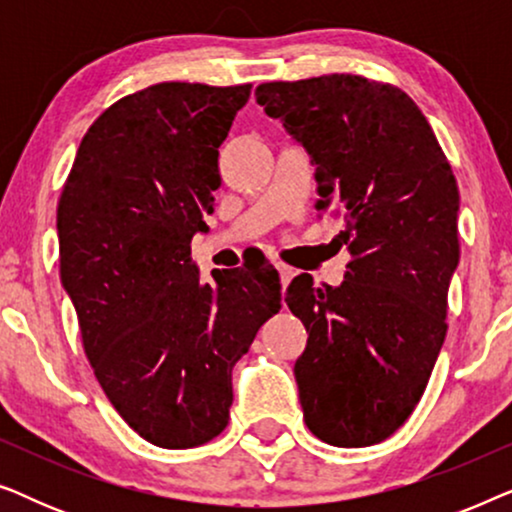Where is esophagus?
Returning <instances> with one entry per match:
<instances>
[{"instance_id": "obj_1", "label": "esophagus", "mask_w": 512, "mask_h": 512, "mask_svg": "<svg viewBox=\"0 0 512 512\" xmlns=\"http://www.w3.org/2000/svg\"><path fill=\"white\" fill-rule=\"evenodd\" d=\"M275 268L279 270V277H282V286H286L291 282L293 277H296V270L291 268V265H286V263H282V261H277L275 263Z\"/></svg>"}]
</instances>
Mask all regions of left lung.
Listing matches in <instances>:
<instances>
[{
  "label": "left lung",
  "mask_w": 512,
  "mask_h": 512,
  "mask_svg": "<svg viewBox=\"0 0 512 512\" xmlns=\"http://www.w3.org/2000/svg\"><path fill=\"white\" fill-rule=\"evenodd\" d=\"M256 102L305 146L317 209L342 219L340 286L293 279L305 324L296 382L307 429L335 447L382 443L412 415L447 333L459 263V188L429 121L401 88L356 74L272 81Z\"/></svg>",
  "instance_id": "obj_1"
}]
</instances>
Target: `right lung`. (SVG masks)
<instances>
[{"mask_svg":"<svg viewBox=\"0 0 512 512\" xmlns=\"http://www.w3.org/2000/svg\"><path fill=\"white\" fill-rule=\"evenodd\" d=\"M251 83H156L90 125L58 202L60 279L97 382L132 431L186 450L226 429L233 366L282 307L277 270L212 272L191 240Z\"/></svg>","mask_w":512,"mask_h":512,"instance_id":"right-lung-1","label":"right lung"}]
</instances>
